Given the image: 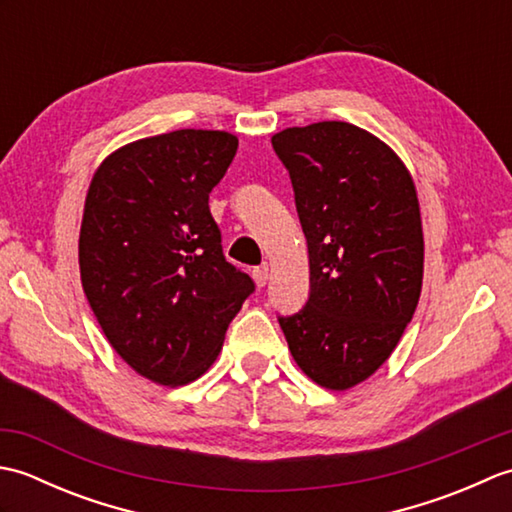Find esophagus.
I'll return each mask as SVG.
<instances>
[{"instance_id":"obj_1","label":"esophagus","mask_w":512,"mask_h":512,"mask_svg":"<svg viewBox=\"0 0 512 512\" xmlns=\"http://www.w3.org/2000/svg\"><path fill=\"white\" fill-rule=\"evenodd\" d=\"M268 277H270L268 275V266H259V268L253 270V281H255L259 288H264L268 284Z\"/></svg>"}]
</instances>
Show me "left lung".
Returning <instances> with one entry per match:
<instances>
[{
    "mask_svg": "<svg viewBox=\"0 0 512 512\" xmlns=\"http://www.w3.org/2000/svg\"><path fill=\"white\" fill-rule=\"evenodd\" d=\"M273 147L310 255V299L279 325L303 374L347 391L378 372L416 312L424 273L416 184L394 149L352 123L288 127Z\"/></svg>",
    "mask_w": 512,
    "mask_h": 512,
    "instance_id": "1",
    "label": "left lung"
}]
</instances>
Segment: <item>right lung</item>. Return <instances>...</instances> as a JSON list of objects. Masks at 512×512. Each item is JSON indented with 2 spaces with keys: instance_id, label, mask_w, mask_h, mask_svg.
Returning <instances> with one entry per match:
<instances>
[{
  "instance_id": "obj_1",
  "label": "right lung",
  "mask_w": 512,
  "mask_h": 512,
  "mask_svg": "<svg viewBox=\"0 0 512 512\" xmlns=\"http://www.w3.org/2000/svg\"><path fill=\"white\" fill-rule=\"evenodd\" d=\"M235 151L220 129L140 138L105 156L85 195L83 292L114 352L151 383L200 378L255 290L224 259L209 211Z\"/></svg>"
}]
</instances>
